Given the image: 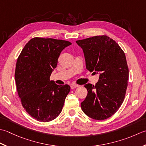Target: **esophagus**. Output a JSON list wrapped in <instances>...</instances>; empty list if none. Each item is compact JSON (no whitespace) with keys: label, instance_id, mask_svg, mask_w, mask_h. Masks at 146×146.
I'll return each mask as SVG.
<instances>
[{"label":"esophagus","instance_id":"esophagus-1","mask_svg":"<svg viewBox=\"0 0 146 146\" xmlns=\"http://www.w3.org/2000/svg\"><path fill=\"white\" fill-rule=\"evenodd\" d=\"M77 87H79V85L76 84H72L70 85L71 89H75V88H76Z\"/></svg>","mask_w":146,"mask_h":146}]
</instances>
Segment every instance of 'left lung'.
I'll use <instances>...</instances> for the list:
<instances>
[{"instance_id": "left-lung-1", "label": "left lung", "mask_w": 146, "mask_h": 146, "mask_svg": "<svg viewBox=\"0 0 146 146\" xmlns=\"http://www.w3.org/2000/svg\"><path fill=\"white\" fill-rule=\"evenodd\" d=\"M83 50L90 72L100 73L96 85L87 84L83 112L95 120H105L118 111L125 96L129 79L126 56L118 44L106 35L76 41Z\"/></svg>"}]
</instances>
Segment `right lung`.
<instances>
[{"label": "right lung", "instance_id": "1", "mask_svg": "<svg viewBox=\"0 0 146 146\" xmlns=\"http://www.w3.org/2000/svg\"><path fill=\"white\" fill-rule=\"evenodd\" d=\"M68 41L53 38H32L17 58L15 81L24 109L41 122L54 120L60 113L70 87L50 81L59 56Z\"/></svg>", "mask_w": 146, "mask_h": 146}]
</instances>
